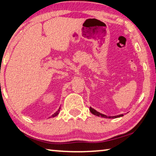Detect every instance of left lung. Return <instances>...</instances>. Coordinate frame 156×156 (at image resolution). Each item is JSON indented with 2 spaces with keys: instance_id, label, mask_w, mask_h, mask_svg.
I'll return each instance as SVG.
<instances>
[{
  "instance_id": "left-lung-1",
  "label": "left lung",
  "mask_w": 156,
  "mask_h": 156,
  "mask_svg": "<svg viewBox=\"0 0 156 156\" xmlns=\"http://www.w3.org/2000/svg\"><path fill=\"white\" fill-rule=\"evenodd\" d=\"M90 110L91 113L94 114V115L96 116H98V117H105V118H117V117H122V116H123V115H117V116H114V117H107L106 115H103V114H101L100 112H97L96 110H94L93 108H91V107L90 108Z\"/></svg>"
}]
</instances>
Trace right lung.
<instances>
[{
    "label": "right lung",
    "instance_id": "1",
    "mask_svg": "<svg viewBox=\"0 0 156 156\" xmlns=\"http://www.w3.org/2000/svg\"><path fill=\"white\" fill-rule=\"evenodd\" d=\"M60 108H59V110H58V111H57V112H56L55 113H54V114H53V115L51 116V117H56V116H57V115H58V114H59V112H60Z\"/></svg>",
    "mask_w": 156,
    "mask_h": 156
}]
</instances>
